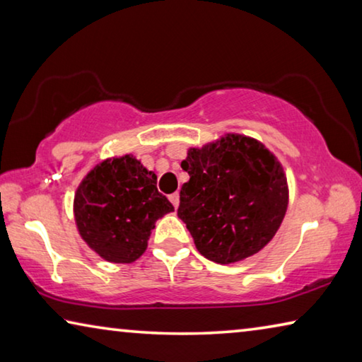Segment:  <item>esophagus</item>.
<instances>
[{
	"instance_id": "esophagus-1",
	"label": "esophagus",
	"mask_w": 362,
	"mask_h": 362,
	"mask_svg": "<svg viewBox=\"0 0 362 362\" xmlns=\"http://www.w3.org/2000/svg\"><path fill=\"white\" fill-rule=\"evenodd\" d=\"M169 199H170V203L174 204V207H179V203H180V194L179 193H173L169 196Z\"/></svg>"
}]
</instances>
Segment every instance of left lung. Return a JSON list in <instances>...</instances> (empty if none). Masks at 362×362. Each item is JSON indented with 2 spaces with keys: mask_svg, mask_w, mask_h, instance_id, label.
Segmentation results:
<instances>
[{
  "mask_svg": "<svg viewBox=\"0 0 362 362\" xmlns=\"http://www.w3.org/2000/svg\"><path fill=\"white\" fill-rule=\"evenodd\" d=\"M182 169L189 180L182 185L177 216L201 255L230 265L273 240L289 204V185L279 159L260 140L228 132L188 148Z\"/></svg>",
  "mask_w": 362,
  "mask_h": 362,
  "instance_id": "8db88e82",
  "label": "left lung"
}]
</instances>
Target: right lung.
<instances>
[{"label":"right lung","mask_w":362,"mask_h":362,"mask_svg":"<svg viewBox=\"0 0 362 362\" xmlns=\"http://www.w3.org/2000/svg\"><path fill=\"white\" fill-rule=\"evenodd\" d=\"M173 211L158 192L156 174L134 155L102 159L84 175L73 199L79 236L112 263L136 262L156 220Z\"/></svg>","instance_id":"add662e5"}]
</instances>
